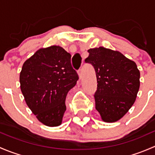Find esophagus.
<instances>
[{
    "label": "esophagus",
    "instance_id": "esophagus-1",
    "mask_svg": "<svg viewBox=\"0 0 155 155\" xmlns=\"http://www.w3.org/2000/svg\"><path fill=\"white\" fill-rule=\"evenodd\" d=\"M78 75H79V79H82V70H81V69H79V70H78Z\"/></svg>",
    "mask_w": 155,
    "mask_h": 155
}]
</instances>
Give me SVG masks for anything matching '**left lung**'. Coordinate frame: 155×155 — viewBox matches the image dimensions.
Instances as JSON below:
<instances>
[{"instance_id":"8db88e82","label":"left lung","mask_w":155,"mask_h":155,"mask_svg":"<svg viewBox=\"0 0 155 155\" xmlns=\"http://www.w3.org/2000/svg\"><path fill=\"white\" fill-rule=\"evenodd\" d=\"M85 63L96 73L95 107L105 122H115L128 112L140 88V70L134 61L118 51L99 47L87 50Z\"/></svg>"}]
</instances>
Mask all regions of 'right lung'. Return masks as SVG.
Instances as JSON below:
<instances>
[{
    "label": "right lung",
    "instance_id": "add662e5",
    "mask_svg": "<svg viewBox=\"0 0 155 155\" xmlns=\"http://www.w3.org/2000/svg\"><path fill=\"white\" fill-rule=\"evenodd\" d=\"M70 59L63 48L51 46L37 50L21 68L20 87L26 104L46 126L61 124L67 94L79 79Z\"/></svg>",
    "mask_w": 155,
    "mask_h": 155
}]
</instances>
